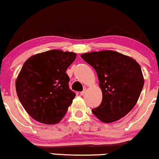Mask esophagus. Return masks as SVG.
Returning a JSON list of instances; mask_svg holds the SVG:
<instances>
[{"label": "esophagus", "instance_id": "esophagus-1", "mask_svg": "<svg viewBox=\"0 0 159 159\" xmlns=\"http://www.w3.org/2000/svg\"><path fill=\"white\" fill-rule=\"evenodd\" d=\"M86 91H87V89L84 88V90H83V91H81V92L80 93V94H81V96H83V95H84V94H85Z\"/></svg>", "mask_w": 159, "mask_h": 159}]
</instances>
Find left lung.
Returning a JSON list of instances; mask_svg holds the SVG:
<instances>
[{"label": "left lung", "mask_w": 159, "mask_h": 159, "mask_svg": "<svg viewBox=\"0 0 159 159\" xmlns=\"http://www.w3.org/2000/svg\"><path fill=\"white\" fill-rule=\"evenodd\" d=\"M81 57L96 70L102 92V101L92 109L93 114L107 123L125 116L136 105L143 87V76L138 62L109 50L85 53Z\"/></svg>", "instance_id": "8db88e82"}]
</instances>
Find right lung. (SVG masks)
Instances as JSON below:
<instances>
[{
  "instance_id": "right-lung-1",
  "label": "right lung",
  "mask_w": 159,
  "mask_h": 159,
  "mask_svg": "<svg viewBox=\"0 0 159 159\" xmlns=\"http://www.w3.org/2000/svg\"><path fill=\"white\" fill-rule=\"evenodd\" d=\"M76 54L51 50L25 61L16 81L20 102L27 114L41 123L55 124L65 116L75 93L66 73Z\"/></svg>"
}]
</instances>
